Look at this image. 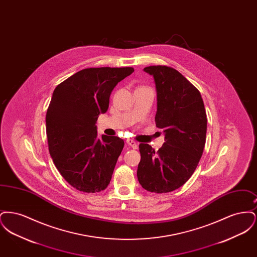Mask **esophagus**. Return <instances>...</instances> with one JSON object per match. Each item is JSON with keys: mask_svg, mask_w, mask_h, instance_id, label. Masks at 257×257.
<instances>
[{"mask_svg": "<svg viewBox=\"0 0 257 257\" xmlns=\"http://www.w3.org/2000/svg\"><path fill=\"white\" fill-rule=\"evenodd\" d=\"M126 143H127L128 146H130L133 149H137V148H138V144H137L135 141H133V140H131V139H128V140L126 141Z\"/></svg>", "mask_w": 257, "mask_h": 257, "instance_id": "34e87169", "label": "esophagus"}]
</instances>
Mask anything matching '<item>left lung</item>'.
Masks as SVG:
<instances>
[{
  "label": "left lung",
  "instance_id": "8db88e82",
  "mask_svg": "<svg viewBox=\"0 0 257 257\" xmlns=\"http://www.w3.org/2000/svg\"><path fill=\"white\" fill-rule=\"evenodd\" d=\"M154 78L157 92L156 126L165 134L157 152L140 145L138 180L151 193H169L180 188L196 171L206 141L207 116L196 86L166 65L144 69Z\"/></svg>",
  "mask_w": 257,
  "mask_h": 257
}]
</instances>
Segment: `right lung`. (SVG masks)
Returning <instances> with one entry per match:
<instances>
[{
	"label": "right lung",
	"mask_w": 257,
	"mask_h": 257,
	"mask_svg": "<svg viewBox=\"0 0 257 257\" xmlns=\"http://www.w3.org/2000/svg\"><path fill=\"white\" fill-rule=\"evenodd\" d=\"M133 67L86 68L57 86L46 113L49 152L61 176L75 189L98 193L110 184L124 141L97 137L98 116L110 95Z\"/></svg>",
	"instance_id": "1"
}]
</instances>
